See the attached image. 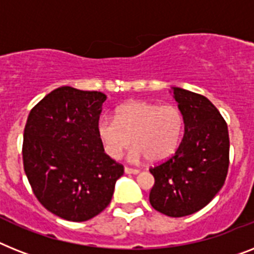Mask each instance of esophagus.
Listing matches in <instances>:
<instances>
[{
	"instance_id": "34e87169",
	"label": "esophagus",
	"mask_w": 254,
	"mask_h": 254,
	"mask_svg": "<svg viewBox=\"0 0 254 254\" xmlns=\"http://www.w3.org/2000/svg\"><path fill=\"white\" fill-rule=\"evenodd\" d=\"M125 173L126 174H139V169H131V167H125Z\"/></svg>"
}]
</instances>
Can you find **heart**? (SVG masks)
Wrapping results in <instances>:
<instances>
[{"label":"heart","instance_id":"b5f03b06","mask_svg":"<svg viewBox=\"0 0 254 254\" xmlns=\"http://www.w3.org/2000/svg\"><path fill=\"white\" fill-rule=\"evenodd\" d=\"M184 128L183 113L174 104L129 101L119 106L115 118L104 115L97 122V135L105 153L119 158L132 141L129 160H166L177 150Z\"/></svg>","mask_w":254,"mask_h":254}]
</instances>
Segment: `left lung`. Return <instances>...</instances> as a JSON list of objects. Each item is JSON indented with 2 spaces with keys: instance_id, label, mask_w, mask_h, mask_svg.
I'll list each match as a JSON object with an SVG mask.
<instances>
[{
  "instance_id": "obj_1",
  "label": "left lung",
  "mask_w": 254,
  "mask_h": 254,
  "mask_svg": "<svg viewBox=\"0 0 254 254\" xmlns=\"http://www.w3.org/2000/svg\"><path fill=\"white\" fill-rule=\"evenodd\" d=\"M184 117V136L173 156L150 167L149 201L169 217H186L206 206L219 192L230 163L227 123L205 96L173 87Z\"/></svg>"
}]
</instances>
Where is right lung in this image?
<instances>
[{"instance_id": "obj_1", "label": "right lung", "mask_w": 254, "mask_h": 254, "mask_svg": "<svg viewBox=\"0 0 254 254\" xmlns=\"http://www.w3.org/2000/svg\"><path fill=\"white\" fill-rule=\"evenodd\" d=\"M106 94L60 87L29 112L24 171L40 204L71 222L100 214L125 170L105 153L97 122Z\"/></svg>"}]
</instances>
